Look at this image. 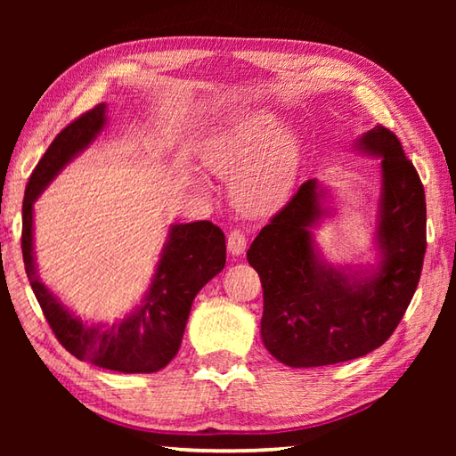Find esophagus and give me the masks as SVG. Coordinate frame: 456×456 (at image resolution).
<instances>
[{"mask_svg": "<svg viewBox=\"0 0 456 456\" xmlns=\"http://www.w3.org/2000/svg\"><path fill=\"white\" fill-rule=\"evenodd\" d=\"M227 248L233 256L243 255L245 248H247V237L240 233V231H231L229 237H227Z\"/></svg>", "mask_w": 456, "mask_h": 456, "instance_id": "esophagus-1", "label": "esophagus"}]
</instances>
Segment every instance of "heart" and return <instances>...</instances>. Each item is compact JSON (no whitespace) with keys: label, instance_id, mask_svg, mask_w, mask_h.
I'll use <instances>...</instances> for the list:
<instances>
[{"label":"heart","instance_id":"b5f03b06","mask_svg":"<svg viewBox=\"0 0 456 456\" xmlns=\"http://www.w3.org/2000/svg\"><path fill=\"white\" fill-rule=\"evenodd\" d=\"M302 142L274 111L235 115L200 142V159L221 176H239L235 198L250 213H274L288 201L302 167Z\"/></svg>","mask_w":456,"mask_h":456}]
</instances>
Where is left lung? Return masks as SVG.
<instances>
[{
    "label": "left lung",
    "instance_id": "8db88e82",
    "mask_svg": "<svg viewBox=\"0 0 456 456\" xmlns=\"http://www.w3.org/2000/svg\"><path fill=\"white\" fill-rule=\"evenodd\" d=\"M380 162L374 221L376 263H327L314 231L331 217V193L315 178L304 182L247 250L265 292L263 343L292 368L337 364L388 341L418 288L425 256V191L402 144L382 125L354 142Z\"/></svg>",
    "mask_w": 456,
    "mask_h": 456
}]
</instances>
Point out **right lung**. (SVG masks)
Instances as JSON below:
<instances>
[{
	"mask_svg": "<svg viewBox=\"0 0 456 456\" xmlns=\"http://www.w3.org/2000/svg\"><path fill=\"white\" fill-rule=\"evenodd\" d=\"M105 125L108 105L100 103L58 133L35 167L23 198L25 273L48 325L68 353L108 370L151 374L176 356L193 297L225 266V235L211 221L170 225L142 302L111 325L86 322L68 309L38 276L33 243L35 201L66 164L98 139Z\"/></svg>",
	"mask_w": 456,
	"mask_h": 456,
	"instance_id": "right-lung-1",
	"label": "right lung"
}]
</instances>
